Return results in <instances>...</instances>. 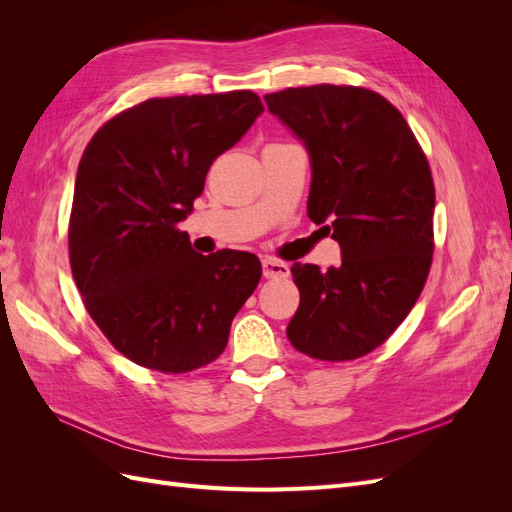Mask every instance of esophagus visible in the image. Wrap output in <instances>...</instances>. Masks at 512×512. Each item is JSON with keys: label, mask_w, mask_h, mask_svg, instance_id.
Segmentation results:
<instances>
[{"label": "esophagus", "mask_w": 512, "mask_h": 512, "mask_svg": "<svg viewBox=\"0 0 512 512\" xmlns=\"http://www.w3.org/2000/svg\"><path fill=\"white\" fill-rule=\"evenodd\" d=\"M262 273H265L267 280H282V277L290 275V267L286 262L280 260H262Z\"/></svg>", "instance_id": "34e87169"}]
</instances>
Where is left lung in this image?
Returning <instances> with one entry per match:
<instances>
[{
  "instance_id": "8db88e82",
  "label": "left lung",
  "mask_w": 512,
  "mask_h": 512,
  "mask_svg": "<svg viewBox=\"0 0 512 512\" xmlns=\"http://www.w3.org/2000/svg\"><path fill=\"white\" fill-rule=\"evenodd\" d=\"M265 102L309 156L307 215L342 247L329 271L292 265L301 303L286 335L312 359H359L406 320L429 275L436 192L425 153L376 91L290 87Z\"/></svg>"
}]
</instances>
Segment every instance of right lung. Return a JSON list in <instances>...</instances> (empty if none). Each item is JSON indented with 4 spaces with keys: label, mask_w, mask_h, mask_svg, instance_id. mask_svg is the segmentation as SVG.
Instances as JSON below:
<instances>
[{
    "label": "right lung",
    "mask_w": 512,
    "mask_h": 512,
    "mask_svg": "<svg viewBox=\"0 0 512 512\" xmlns=\"http://www.w3.org/2000/svg\"><path fill=\"white\" fill-rule=\"evenodd\" d=\"M252 91L153 98L91 138L74 183L70 265L89 316L136 365L183 374L218 359L256 290L250 252L192 250L177 228L207 170L262 115Z\"/></svg>",
    "instance_id": "obj_1"
}]
</instances>
